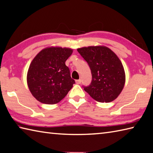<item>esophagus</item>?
Here are the masks:
<instances>
[{"label": "esophagus", "instance_id": "34e87169", "mask_svg": "<svg viewBox=\"0 0 153 153\" xmlns=\"http://www.w3.org/2000/svg\"><path fill=\"white\" fill-rule=\"evenodd\" d=\"M76 83H77V84H80V83H81V79L76 80Z\"/></svg>", "mask_w": 153, "mask_h": 153}]
</instances>
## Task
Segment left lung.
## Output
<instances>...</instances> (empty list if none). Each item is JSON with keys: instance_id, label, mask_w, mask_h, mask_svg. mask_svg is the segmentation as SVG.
Here are the masks:
<instances>
[{"instance_id": "8db88e82", "label": "left lung", "mask_w": 153, "mask_h": 153, "mask_svg": "<svg viewBox=\"0 0 153 153\" xmlns=\"http://www.w3.org/2000/svg\"><path fill=\"white\" fill-rule=\"evenodd\" d=\"M91 69V84L84 90L98 102L109 103L121 94L125 83L123 65L115 53L104 46L77 49Z\"/></svg>"}]
</instances>
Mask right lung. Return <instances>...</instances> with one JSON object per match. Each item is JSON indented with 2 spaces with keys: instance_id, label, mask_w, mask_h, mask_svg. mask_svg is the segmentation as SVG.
I'll use <instances>...</instances> for the list:
<instances>
[{
  "instance_id": "right-lung-1",
  "label": "right lung",
  "mask_w": 153,
  "mask_h": 153,
  "mask_svg": "<svg viewBox=\"0 0 153 153\" xmlns=\"http://www.w3.org/2000/svg\"><path fill=\"white\" fill-rule=\"evenodd\" d=\"M72 52L69 48L50 46L42 50L32 59L27 73V84L38 101L58 103L72 88L75 81L65 64Z\"/></svg>"
}]
</instances>
